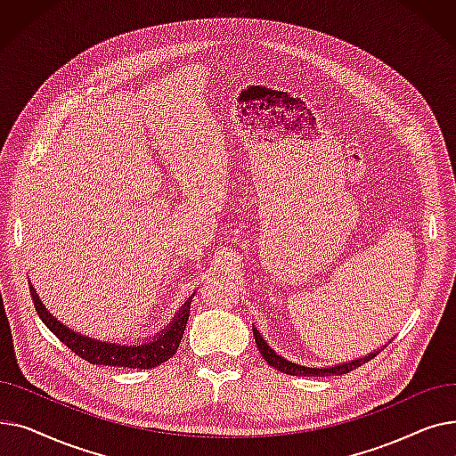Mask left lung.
Wrapping results in <instances>:
<instances>
[{"label":"left lung","instance_id":"1","mask_svg":"<svg viewBox=\"0 0 456 456\" xmlns=\"http://www.w3.org/2000/svg\"><path fill=\"white\" fill-rule=\"evenodd\" d=\"M253 337H255V342H256V347H258V351H260L262 358H265V361H266L272 368H275V370H279V371H282V373H286V375H296V377H327V375H344V373L353 371V370H354V368H358V366H362V364L370 362L373 356H377L382 349L387 347V346H380V349L371 351V353H368L366 356L354 358V361L340 362V364H334V366H316V368H314V366H303V364H297V362H294V361H289V358L281 356L275 349H272V346L265 340V337H262V334L258 332V329H256L255 325H253Z\"/></svg>","mask_w":456,"mask_h":456}]
</instances>
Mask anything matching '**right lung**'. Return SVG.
<instances>
[{
	"label": "right lung",
	"mask_w": 456,
	"mask_h": 456,
	"mask_svg": "<svg viewBox=\"0 0 456 456\" xmlns=\"http://www.w3.org/2000/svg\"><path fill=\"white\" fill-rule=\"evenodd\" d=\"M29 290H31L33 303L40 320L68 349L79 354L83 361L95 366H122V368H133V370H151L175 354L186 329V322L190 316V303H191V296H190L183 303V306L177 310L172 322L164 329H160L155 337H150L148 340L134 342V344H126V342L100 340V338L88 337V334H83L79 330H74L66 323L59 322V318L47 310V306L37 294L31 279H29Z\"/></svg>",
	"instance_id": "right-lung-1"
}]
</instances>
